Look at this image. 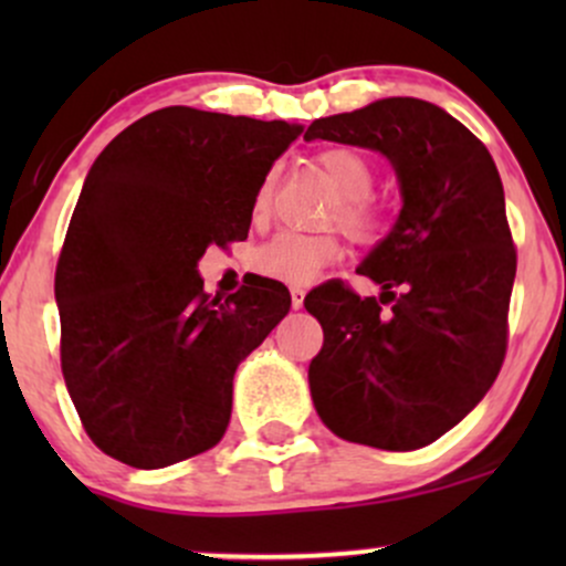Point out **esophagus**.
I'll return each mask as SVG.
<instances>
[{"label": "esophagus", "instance_id": "obj_1", "mask_svg": "<svg viewBox=\"0 0 566 566\" xmlns=\"http://www.w3.org/2000/svg\"><path fill=\"white\" fill-rule=\"evenodd\" d=\"M290 297H292V308H303V301H305V292L301 287H292L290 290Z\"/></svg>", "mask_w": 566, "mask_h": 566}]
</instances>
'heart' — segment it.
Wrapping results in <instances>:
<instances>
[{
  "mask_svg": "<svg viewBox=\"0 0 566 566\" xmlns=\"http://www.w3.org/2000/svg\"><path fill=\"white\" fill-rule=\"evenodd\" d=\"M319 167L340 193L337 205L329 212V223H337L354 239H375L382 229V210L369 197L375 186V167L365 154L348 146H335L319 154ZM271 193H274V175H265L263 184L258 186L252 197V218L261 220L271 207ZM340 258V242L333 233H297L282 231L258 247L252 255V265L271 279L284 284L314 282L322 269Z\"/></svg>",
  "mask_w": 566,
  "mask_h": 566,
  "instance_id": "b5f03b06",
  "label": "heart"
}]
</instances>
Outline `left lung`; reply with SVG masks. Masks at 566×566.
<instances>
[{
	"label": "left lung",
	"mask_w": 566,
	"mask_h": 566,
	"mask_svg": "<svg viewBox=\"0 0 566 566\" xmlns=\"http://www.w3.org/2000/svg\"><path fill=\"white\" fill-rule=\"evenodd\" d=\"M303 138L380 151L405 199L356 269L380 301L337 279L305 295L324 329L311 399L340 439L418 450L484 399L505 359L516 247L497 167L469 127L418 97L316 119Z\"/></svg>",
	"instance_id": "left-lung-1"
}]
</instances>
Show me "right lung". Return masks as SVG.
Segmentation results:
<instances>
[{"mask_svg": "<svg viewBox=\"0 0 566 566\" xmlns=\"http://www.w3.org/2000/svg\"><path fill=\"white\" fill-rule=\"evenodd\" d=\"M301 133L170 106L90 167L55 269L61 369L87 437L119 463L165 469L223 439L233 373L292 301L265 276L210 297L197 263L247 239L258 186Z\"/></svg>", "mask_w": 566, "mask_h": 566, "instance_id": "obj_1", "label": "right lung"}]
</instances>
